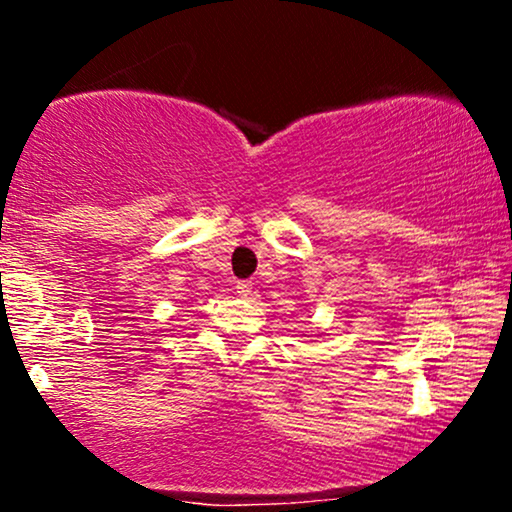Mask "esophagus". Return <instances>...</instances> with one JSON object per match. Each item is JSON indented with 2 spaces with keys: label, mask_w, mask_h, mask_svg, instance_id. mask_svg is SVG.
Here are the masks:
<instances>
[{
  "label": "esophagus",
  "mask_w": 512,
  "mask_h": 512,
  "mask_svg": "<svg viewBox=\"0 0 512 512\" xmlns=\"http://www.w3.org/2000/svg\"><path fill=\"white\" fill-rule=\"evenodd\" d=\"M236 289H238L240 296H250V293H252V281H238Z\"/></svg>",
  "instance_id": "obj_1"
}]
</instances>
